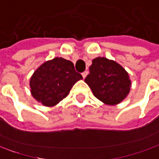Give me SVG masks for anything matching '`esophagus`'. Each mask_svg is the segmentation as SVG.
Instances as JSON below:
<instances>
[{"label": "esophagus", "mask_w": 159, "mask_h": 159, "mask_svg": "<svg viewBox=\"0 0 159 159\" xmlns=\"http://www.w3.org/2000/svg\"><path fill=\"white\" fill-rule=\"evenodd\" d=\"M87 75H88V72H87V71H84V73H82V75H83V77H84V78H85V77H86Z\"/></svg>", "instance_id": "34e87169"}]
</instances>
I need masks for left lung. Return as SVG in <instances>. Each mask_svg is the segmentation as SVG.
Instances as JSON below:
<instances>
[{
    "instance_id": "left-lung-1",
    "label": "left lung",
    "mask_w": 159,
    "mask_h": 159,
    "mask_svg": "<svg viewBox=\"0 0 159 159\" xmlns=\"http://www.w3.org/2000/svg\"><path fill=\"white\" fill-rule=\"evenodd\" d=\"M84 82L93 95L107 105H116L128 95L131 87L129 75L114 60L98 57L89 67Z\"/></svg>"
}]
</instances>
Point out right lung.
<instances>
[{"label": "right lung", "instance_id": "obj_1", "mask_svg": "<svg viewBox=\"0 0 159 159\" xmlns=\"http://www.w3.org/2000/svg\"><path fill=\"white\" fill-rule=\"evenodd\" d=\"M83 79L71 61L54 58L39 66L30 79L33 97L47 107H52L66 98L73 85Z\"/></svg>", "mask_w": 159, "mask_h": 159}]
</instances>
